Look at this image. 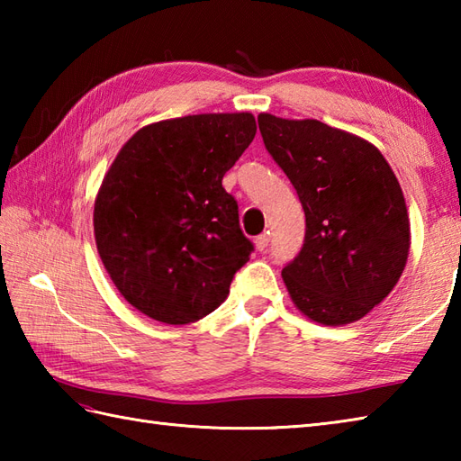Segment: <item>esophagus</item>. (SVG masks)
<instances>
[{
    "mask_svg": "<svg viewBox=\"0 0 461 461\" xmlns=\"http://www.w3.org/2000/svg\"><path fill=\"white\" fill-rule=\"evenodd\" d=\"M269 246V231L267 233H261V236L256 238V248L258 251H266Z\"/></svg>",
    "mask_w": 461,
    "mask_h": 461,
    "instance_id": "esophagus-1",
    "label": "esophagus"
}]
</instances>
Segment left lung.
I'll return each instance as SVG.
<instances>
[{
  "label": "left lung",
  "mask_w": 461,
  "mask_h": 461,
  "mask_svg": "<svg viewBox=\"0 0 461 461\" xmlns=\"http://www.w3.org/2000/svg\"><path fill=\"white\" fill-rule=\"evenodd\" d=\"M258 122L305 212V241L281 271L293 303L321 325L362 319L408 259V210L393 168L376 146L321 121L261 113Z\"/></svg>",
  "instance_id": "8db88e82"
}]
</instances>
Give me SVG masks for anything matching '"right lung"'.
<instances>
[{
    "instance_id": "right-lung-1",
    "label": "right lung",
    "mask_w": 461,
    "mask_h": 461,
    "mask_svg": "<svg viewBox=\"0 0 461 461\" xmlns=\"http://www.w3.org/2000/svg\"><path fill=\"white\" fill-rule=\"evenodd\" d=\"M258 132L249 113L192 114L144 126L95 200V240L121 295L166 325L218 309L253 243L221 180Z\"/></svg>"
}]
</instances>
